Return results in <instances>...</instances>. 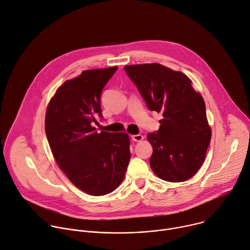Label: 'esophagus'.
<instances>
[{"instance_id": "esophagus-1", "label": "esophagus", "mask_w": 250, "mask_h": 250, "mask_svg": "<svg viewBox=\"0 0 250 250\" xmlns=\"http://www.w3.org/2000/svg\"><path fill=\"white\" fill-rule=\"evenodd\" d=\"M131 138H132V140H133L134 142H140V141H142V140L144 139V136L138 134V135H133Z\"/></svg>"}]
</instances>
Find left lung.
I'll use <instances>...</instances> for the list:
<instances>
[{
    "label": "left lung",
    "instance_id": "left-lung-1",
    "mask_svg": "<svg viewBox=\"0 0 250 250\" xmlns=\"http://www.w3.org/2000/svg\"><path fill=\"white\" fill-rule=\"evenodd\" d=\"M124 70L147 108L163 115L160 129L146 137L153 146L149 166L166 181L188 180L201 167L212 137L203 97L186 75L164 65H130Z\"/></svg>",
    "mask_w": 250,
    "mask_h": 250
}]
</instances>
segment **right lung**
Returning <instances> with one entry per match:
<instances>
[{"label": "right lung", "instance_id": "right-lung-1", "mask_svg": "<svg viewBox=\"0 0 250 250\" xmlns=\"http://www.w3.org/2000/svg\"><path fill=\"white\" fill-rule=\"evenodd\" d=\"M118 67L83 71L66 81L50 101L45 132L52 154L67 177L82 191L103 196L124 179L131 158L126 133H97L103 118L101 94Z\"/></svg>", "mask_w": 250, "mask_h": 250}]
</instances>
